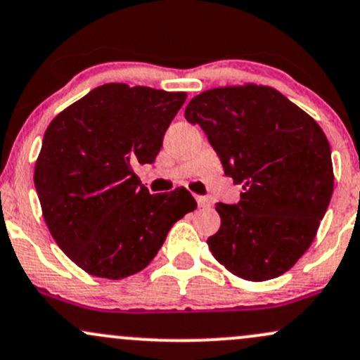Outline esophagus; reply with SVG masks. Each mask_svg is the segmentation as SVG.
I'll list each match as a JSON object with an SVG mask.
<instances>
[{"label": "esophagus", "instance_id": "esophagus-1", "mask_svg": "<svg viewBox=\"0 0 360 360\" xmlns=\"http://www.w3.org/2000/svg\"><path fill=\"white\" fill-rule=\"evenodd\" d=\"M196 203H198L200 208H210V200L205 198V196H196Z\"/></svg>", "mask_w": 360, "mask_h": 360}]
</instances>
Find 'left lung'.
<instances>
[{
  "mask_svg": "<svg viewBox=\"0 0 360 360\" xmlns=\"http://www.w3.org/2000/svg\"><path fill=\"white\" fill-rule=\"evenodd\" d=\"M224 165L243 184L236 205L217 203L208 238L217 262L252 282L290 270L318 232L333 195L331 150L313 117L271 86L212 89L188 104Z\"/></svg>",
  "mask_w": 360,
  "mask_h": 360,
  "instance_id": "left-lung-1",
  "label": "left lung"
}]
</instances>
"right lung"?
Masks as SVG:
<instances>
[{
	"label": "right lung",
	"mask_w": 360,
	"mask_h": 360,
	"mask_svg": "<svg viewBox=\"0 0 360 360\" xmlns=\"http://www.w3.org/2000/svg\"><path fill=\"white\" fill-rule=\"evenodd\" d=\"M184 101V92L105 84L47 126L35 189L54 240L86 274H138L172 225L196 208L184 188L150 195L133 172L155 160Z\"/></svg>",
	"instance_id": "obj_1"
}]
</instances>
